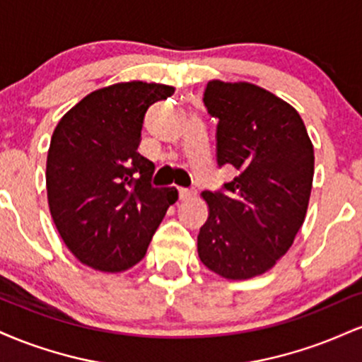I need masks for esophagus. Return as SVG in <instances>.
<instances>
[{"label":"esophagus","mask_w":362,"mask_h":362,"mask_svg":"<svg viewBox=\"0 0 362 362\" xmlns=\"http://www.w3.org/2000/svg\"><path fill=\"white\" fill-rule=\"evenodd\" d=\"M178 195H180L182 201H185V199H190L194 195V190L187 189V187H178Z\"/></svg>","instance_id":"1"}]
</instances>
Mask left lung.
<instances>
[{
    "label": "left lung",
    "mask_w": 362,
    "mask_h": 362,
    "mask_svg": "<svg viewBox=\"0 0 362 362\" xmlns=\"http://www.w3.org/2000/svg\"><path fill=\"white\" fill-rule=\"evenodd\" d=\"M202 100L218 119V165L235 178L202 192L209 218L197 236L199 259L226 279H250L274 267L305 221L313 144L300 114L252 83L209 81Z\"/></svg>",
    "instance_id": "left-lung-1"
}]
</instances>
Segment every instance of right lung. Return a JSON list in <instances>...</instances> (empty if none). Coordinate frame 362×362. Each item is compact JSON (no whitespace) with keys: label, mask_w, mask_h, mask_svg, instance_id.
Instances as JSON below:
<instances>
[{"label":"right lung","mask_w":362,"mask_h":362,"mask_svg":"<svg viewBox=\"0 0 362 362\" xmlns=\"http://www.w3.org/2000/svg\"><path fill=\"white\" fill-rule=\"evenodd\" d=\"M172 93L158 83H117L86 95L54 129L49 209L66 247L97 271L138 264L178 199L175 187L151 185L155 165L138 151L148 107Z\"/></svg>","instance_id":"right-lung-1"}]
</instances>
